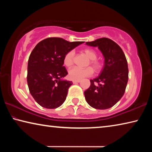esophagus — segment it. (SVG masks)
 Wrapping results in <instances>:
<instances>
[{
  "mask_svg": "<svg viewBox=\"0 0 152 152\" xmlns=\"http://www.w3.org/2000/svg\"><path fill=\"white\" fill-rule=\"evenodd\" d=\"M72 82L74 84H76V83H79V82H80V80H73Z\"/></svg>",
  "mask_w": 152,
  "mask_h": 152,
  "instance_id": "esophagus-1",
  "label": "esophagus"
}]
</instances>
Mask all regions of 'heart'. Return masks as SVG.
<instances>
[{"label": "heart", "mask_w": 152, "mask_h": 152, "mask_svg": "<svg viewBox=\"0 0 152 152\" xmlns=\"http://www.w3.org/2000/svg\"><path fill=\"white\" fill-rule=\"evenodd\" d=\"M84 52L88 57L91 59L90 63L93 67L95 71H99L102 68V64L96 60L97 53L94 50L92 49H85ZM74 51L73 50L68 51L66 53L64 58V64L67 67H71L73 65L74 61ZM94 72L93 69L91 67H86V68H79V67H74L69 70L68 76L70 78L74 80H80L86 77L91 76Z\"/></svg>", "instance_id": "1"}]
</instances>
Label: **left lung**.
<instances>
[{
  "label": "left lung",
  "mask_w": 152,
  "mask_h": 152,
  "mask_svg": "<svg viewBox=\"0 0 152 152\" xmlns=\"http://www.w3.org/2000/svg\"><path fill=\"white\" fill-rule=\"evenodd\" d=\"M86 44L98 47L104 58L101 75L91 80V86L84 91L86 102L96 109H109L125 93L129 78L127 59L119 45L109 38H100Z\"/></svg>",
  "instance_id": "left-lung-1"
}]
</instances>
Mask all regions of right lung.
<instances>
[{"label": "right lung", "mask_w": 152, "mask_h": 152, "mask_svg": "<svg viewBox=\"0 0 152 152\" xmlns=\"http://www.w3.org/2000/svg\"><path fill=\"white\" fill-rule=\"evenodd\" d=\"M82 43L49 37L33 49L28 60L27 80L31 94L40 106L56 109L65 101L72 82L61 80L68 74L63 66L64 56Z\"/></svg>", "instance_id": "add662e5"}]
</instances>
